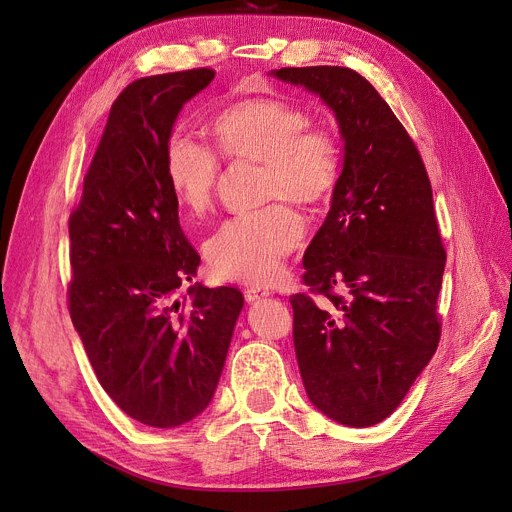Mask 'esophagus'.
<instances>
[{
  "label": "esophagus",
  "instance_id": "1",
  "mask_svg": "<svg viewBox=\"0 0 512 512\" xmlns=\"http://www.w3.org/2000/svg\"><path fill=\"white\" fill-rule=\"evenodd\" d=\"M263 297H270V290L259 288V286L245 288V299H247V303H255V301H259V299H263Z\"/></svg>",
  "mask_w": 512,
  "mask_h": 512
}]
</instances>
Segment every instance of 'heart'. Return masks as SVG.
Listing matches in <instances>:
<instances>
[{"label":"heart","mask_w":512,"mask_h":512,"mask_svg":"<svg viewBox=\"0 0 512 512\" xmlns=\"http://www.w3.org/2000/svg\"><path fill=\"white\" fill-rule=\"evenodd\" d=\"M215 147L188 134H172L164 151L170 191L191 220H203L215 207L230 166L261 164L265 201L261 211L226 222L207 242V263L220 280L242 284L272 282L288 253L305 234L301 215L286 201L315 207L336 191L342 172V147L336 130L309 124L303 107L276 97L236 101L209 122Z\"/></svg>","instance_id":"1"}]
</instances>
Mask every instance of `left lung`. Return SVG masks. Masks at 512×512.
<instances>
[{
  "label": "left lung",
  "mask_w": 512,
  "mask_h": 512,
  "mask_svg": "<svg viewBox=\"0 0 512 512\" xmlns=\"http://www.w3.org/2000/svg\"><path fill=\"white\" fill-rule=\"evenodd\" d=\"M336 114L344 166L292 294V338L313 405L330 419L384 421L434 357L446 251L432 182L405 126L359 72L280 68ZM322 301L317 304L314 297Z\"/></svg>",
  "instance_id": "obj_1"
}]
</instances>
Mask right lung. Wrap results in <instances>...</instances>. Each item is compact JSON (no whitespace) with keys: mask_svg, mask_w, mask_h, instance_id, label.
<instances>
[{"mask_svg":"<svg viewBox=\"0 0 512 512\" xmlns=\"http://www.w3.org/2000/svg\"><path fill=\"white\" fill-rule=\"evenodd\" d=\"M215 70L137 78L114 101L68 220V311L103 390L132 419L176 427L220 382L245 299L191 286L199 253L178 222L164 151L182 105Z\"/></svg>","mask_w":512,"mask_h":512,"instance_id":"add662e5","label":"right lung"}]
</instances>
